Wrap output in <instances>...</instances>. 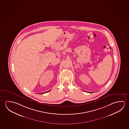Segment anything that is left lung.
Masks as SVG:
<instances>
[{
  "instance_id": "1",
  "label": "left lung",
  "mask_w": 129,
  "mask_h": 129,
  "mask_svg": "<svg viewBox=\"0 0 129 129\" xmlns=\"http://www.w3.org/2000/svg\"><path fill=\"white\" fill-rule=\"evenodd\" d=\"M89 93H91V92H89Z\"/></svg>"
}]
</instances>
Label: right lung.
I'll use <instances>...</instances> for the list:
<instances>
[{"label": "right lung", "mask_w": 129, "mask_h": 129, "mask_svg": "<svg viewBox=\"0 0 129 129\" xmlns=\"http://www.w3.org/2000/svg\"><path fill=\"white\" fill-rule=\"evenodd\" d=\"M49 91H50V90H49V91H47V92H44V93H47V92H49ZM40 93V94H43V93Z\"/></svg>", "instance_id": "right-lung-1"}]
</instances>
